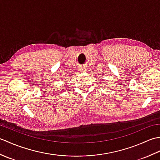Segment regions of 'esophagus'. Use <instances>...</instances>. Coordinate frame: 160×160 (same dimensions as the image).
Masks as SVG:
<instances>
[{"mask_svg":"<svg viewBox=\"0 0 160 160\" xmlns=\"http://www.w3.org/2000/svg\"><path fill=\"white\" fill-rule=\"evenodd\" d=\"M84 69H85V67H84V66H80L79 68V70H80V71H83L84 70Z\"/></svg>","mask_w":160,"mask_h":160,"instance_id":"esophagus-1","label":"esophagus"}]
</instances>
